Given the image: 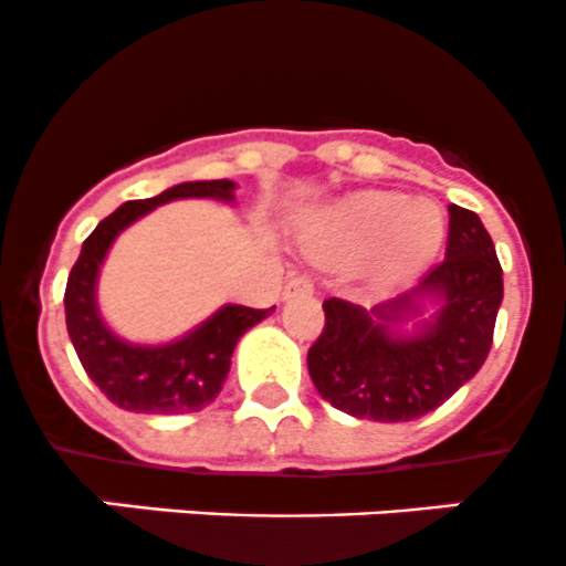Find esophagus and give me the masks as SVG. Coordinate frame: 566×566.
Here are the masks:
<instances>
[{
  "mask_svg": "<svg viewBox=\"0 0 566 566\" xmlns=\"http://www.w3.org/2000/svg\"><path fill=\"white\" fill-rule=\"evenodd\" d=\"M313 294V281L305 275H294L283 289V300H294V296H305Z\"/></svg>",
  "mask_w": 566,
  "mask_h": 566,
  "instance_id": "esophagus-1",
  "label": "esophagus"
}]
</instances>
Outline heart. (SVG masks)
<instances>
[{
    "label": "heart",
    "mask_w": 566,
    "mask_h": 566,
    "mask_svg": "<svg viewBox=\"0 0 566 566\" xmlns=\"http://www.w3.org/2000/svg\"><path fill=\"white\" fill-rule=\"evenodd\" d=\"M446 237V217L432 200L390 192H363L340 203L316 231L313 248L322 259L355 261L379 250L377 270L401 275L427 264Z\"/></svg>",
    "instance_id": "1"
}]
</instances>
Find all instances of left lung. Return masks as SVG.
Instances as JSON below:
<instances>
[{"instance_id":"obj_1","label":"left lung","mask_w":566,"mask_h":566,"mask_svg":"<svg viewBox=\"0 0 566 566\" xmlns=\"http://www.w3.org/2000/svg\"><path fill=\"white\" fill-rule=\"evenodd\" d=\"M423 290L444 300L439 318L416 339H394L389 322ZM501 300L503 272L490 233L473 211L449 206L446 259L416 289L371 311L324 300V329L307 349V371L335 410L412 421L438 410L484 366Z\"/></svg>"}]
</instances>
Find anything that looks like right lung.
Masks as SVG:
<instances>
[{
  "label": "right lung",
  "instance_id": "add662e5",
  "mask_svg": "<svg viewBox=\"0 0 566 566\" xmlns=\"http://www.w3.org/2000/svg\"><path fill=\"white\" fill-rule=\"evenodd\" d=\"M233 187L237 184L228 178L187 181L165 189L156 198L128 200L106 220H101L82 244L80 261L65 285V324L87 377L120 410L148 412V416H181V412L203 410L222 390L237 340L272 313V307L259 311V307L226 305L176 344L132 346L104 327L95 307L98 266L123 228L167 200H233Z\"/></svg>",
  "mask_w": 566,
  "mask_h": 566
}]
</instances>
